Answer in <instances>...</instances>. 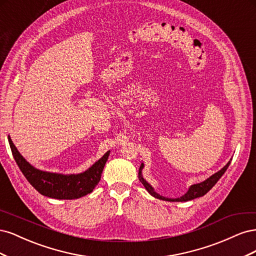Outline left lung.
Returning <instances> with one entry per match:
<instances>
[{"mask_svg":"<svg viewBox=\"0 0 256 256\" xmlns=\"http://www.w3.org/2000/svg\"><path fill=\"white\" fill-rule=\"evenodd\" d=\"M230 164V161H228V164H226V166H224L223 168H221L219 172H216V173L214 174L212 176L207 178V180H206L205 182L191 186V187H190L189 190H188V192L186 193L184 196H180V198H164V196H161L160 194H158V193L154 192L152 186H150V184H147V182L143 180V177H142V175H141L142 168H143V166H144L143 164H141L140 170H138V177H140V180H141V182H142L144 187L146 188V190L148 191L152 196L157 198H159V200H168V202H187V200H193V198H196L205 196L206 193H207L209 190H210V189L214 187V186L216 184V182H218V180H220L221 176H222V175L224 174V172H226V170H228Z\"/></svg>","mask_w":256,"mask_h":256,"instance_id":"1","label":"left lung"}]
</instances>
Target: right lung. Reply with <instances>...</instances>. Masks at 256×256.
Listing matches in <instances>:
<instances>
[{
  "instance_id": "obj_1",
  "label": "right lung",
  "mask_w": 256,
  "mask_h": 256,
  "mask_svg": "<svg viewBox=\"0 0 256 256\" xmlns=\"http://www.w3.org/2000/svg\"><path fill=\"white\" fill-rule=\"evenodd\" d=\"M12 156L22 174L40 194L58 200H74L88 194L102 178V173L110 152L92 164L88 171L76 175H62L42 172L33 168L23 158L8 136Z\"/></svg>"
}]
</instances>
